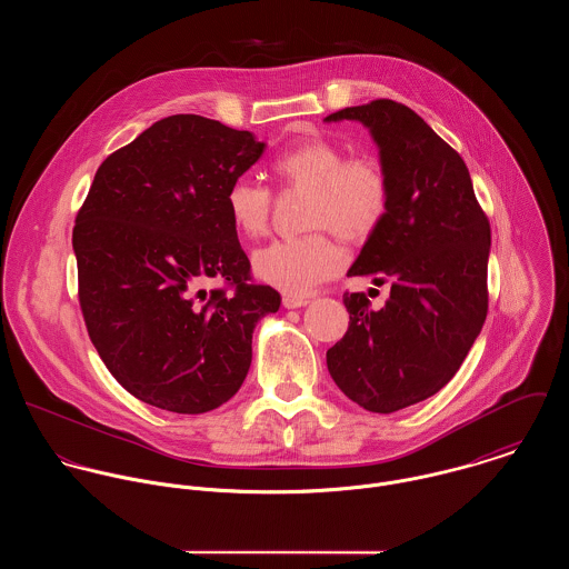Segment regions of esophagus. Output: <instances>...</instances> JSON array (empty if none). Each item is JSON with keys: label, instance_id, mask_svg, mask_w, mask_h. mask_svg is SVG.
I'll return each mask as SVG.
<instances>
[{"label": "esophagus", "instance_id": "obj_1", "mask_svg": "<svg viewBox=\"0 0 569 569\" xmlns=\"http://www.w3.org/2000/svg\"><path fill=\"white\" fill-rule=\"evenodd\" d=\"M305 305H309L307 298H298V296H284V298H282V307H284V309H300V307H305Z\"/></svg>", "mask_w": 569, "mask_h": 569}]
</instances>
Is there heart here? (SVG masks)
Here are the masks:
<instances>
[{"instance_id": "1", "label": "heart", "mask_w": 569, "mask_h": 569, "mask_svg": "<svg viewBox=\"0 0 569 569\" xmlns=\"http://www.w3.org/2000/svg\"><path fill=\"white\" fill-rule=\"evenodd\" d=\"M271 172L282 192H307L302 226L311 232L260 247L253 271L289 296H305L343 264L330 232L348 244L366 243L379 232L392 203L390 177L377 158H348L341 144L326 138H309L282 151ZM226 208L232 226L256 239L269 228L273 192L239 177L226 192Z\"/></svg>"}]
</instances>
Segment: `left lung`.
<instances>
[{
	"label": "left lung",
	"instance_id": "left-lung-1",
	"mask_svg": "<svg viewBox=\"0 0 569 569\" xmlns=\"http://www.w3.org/2000/svg\"><path fill=\"white\" fill-rule=\"evenodd\" d=\"M326 120L363 122L392 186L383 226L348 271L390 282V298L375 311L366 293H343L350 322L326 366L350 401L392 413L440 392L480 335L490 223L460 153L403 102L379 98Z\"/></svg>",
	"mask_w": 569,
	"mask_h": 569
}]
</instances>
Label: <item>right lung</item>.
<instances>
[{
    "instance_id": "obj_1",
    "label": "right lung",
    "mask_w": 569,
    "mask_h": 569,
    "mask_svg": "<svg viewBox=\"0 0 569 569\" xmlns=\"http://www.w3.org/2000/svg\"><path fill=\"white\" fill-rule=\"evenodd\" d=\"M262 142L194 113L168 116L113 151L91 181L72 244L89 339L136 399L174 413L230 401L251 332L280 307L253 284L226 208ZM222 284L210 292L204 284Z\"/></svg>"
}]
</instances>
